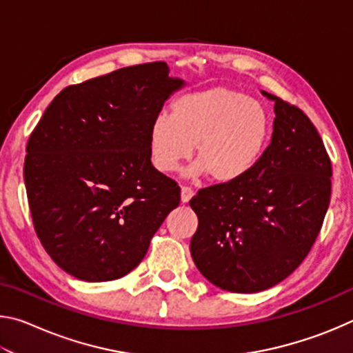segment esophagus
I'll list each match as a JSON object with an SVG mask.
<instances>
[{
    "instance_id": "1",
    "label": "esophagus",
    "mask_w": 353,
    "mask_h": 353,
    "mask_svg": "<svg viewBox=\"0 0 353 353\" xmlns=\"http://www.w3.org/2000/svg\"><path fill=\"white\" fill-rule=\"evenodd\" d=\"M194 196V191L188 188V187H182L181 190V201L183 202V204H187V202H190V199L193 198Z\"/></svg>"
}]
</instances>
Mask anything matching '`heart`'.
Wrapping results in <instances>:
<instances>
[{
	"label": "heart",
	"instance_id": "1",
	"mask_svg": "<svg viewBox=\"0 0 353 353\" xmlns=\"http://www.w3.org/2000/svg\"><path fill=\"white\" fill-rule=\"evenodd\" d=\"M272 139L270 110L246 92L213 85L185 93L148 129L149 160L159 172H172L194 146L188 177L207 174L219 185L235 183L255 170Z\"/></svg>",
	"mask_w": 353,
	"mask_h": 353
}]
</instances>
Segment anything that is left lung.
I'll return each mask as SVG.
<instances>
[{
  "instance_id": "obj_1",
  "label": "left lung",
  "mask_w": 353,
  "mask_h": 353,
  "mask_svg": "<svg viewBox=\"0 0 353 353\" xmlns=\"http://www.w3.org/2000/svg\"><path fill=\"white\" fill-rule=\"evenodd\" d=\"M272 139L241 181L198 191L190 205L198 230L190 252L208 282L259 292L286 279L305 259L330 204L332 163L301 109L274 94Z\"/></svg>"
}]
</instances>
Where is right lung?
Returning a JSON list of instances; mask_svg holds the SVG:
<instances>
[{
	"label": "right lung",
	"mask_w": 353,
	"mask_h": 353,
	"mask_svg": "<svg viewBox=\"0 0 353 353\" xmlns=\"http://www.w3.org/2000/svg\"><path fill=\"white\" fill-rule=\"evenodd\" d=\"M183 87L165 62L117 70L62 90L29 137L25 183L35 232L71 276H126L181 202L177 183L149 160L148 129Z\"/></svg>",
	"instance_id": "1"
}]
</instances>
